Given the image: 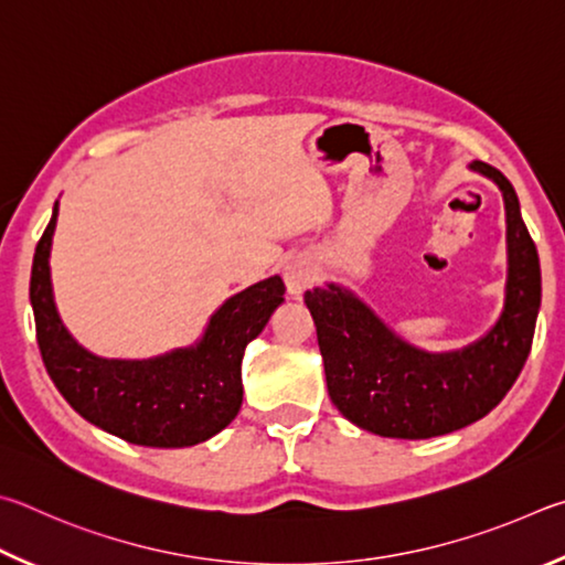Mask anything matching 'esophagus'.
I'll return each mask as SVG.
<instances>
[{"label": "esophagus", "mask_w": 565, "mask_h": 565, "mask_svg": "<svg viewBox=\"0 0 565 565\" xmlns=\"http://www.w3.org/2000/svg\"><path fill=\"white\" fill-rule=\"evenodd\" d=\"M282 275L290 295H300L315 282V267L305 257H292V260L285 263Z\"/></svg>", "instance_id": "esophagus-1"}]
</instances>
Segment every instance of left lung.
Masks as SVG:
<instances>
[{
	"mask_svg": "<svg viewBox=\"0 0 565 565\" xmlns=\"http://www.w3.org/2000/svg\"><path fill=\"white\" fill-rule=\"evenodd\" d=\"M471 168L497 181L507 205V305L487 338L459 352L429 354L402 342L367 305L334 285L305 292L332 404L380 437L429 439L487 417L507 397L531 352L541 308L536 245L507 175L481 161Z\"/></svg>",
	"mask_w": 565,
	"mask_h": 565,
	"instance_id": "1",
	"label": "left lung"
}]
</instances>
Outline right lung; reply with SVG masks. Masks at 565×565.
I'll return each mask as SVG.
<instances>
[{"label":"right lung","mask_w":565,"mask_h":565,"mask_svg":"<svg viewBox=\"0 0 565 565\" xmlns=\"http://www.w3.org/2000/svg\"><path fill=\"white\" fill-rule=\"evenodd\" d=\"M56 213L54 205L36 243L29 298L44 367L62 397L86 422L138 447H193L225 429L243 402L245 344L263 332L285 300L280 275L225 300L198 348L143 362L102 360L76 344L56 315L49 277Z\"/></svg>","instance_id":"obj_1"}]
</instances>
